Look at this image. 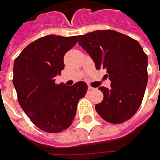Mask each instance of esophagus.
Listing matches in <instances>:
<instances>
[{"mask_svg":"<svg viewBox=\"0 0 160 160\" xmlns=\"http://www.w3.org/2000/svg\"><path fill=\"white\" fill-rule=\"evenodd\" d=\"M93 90H94V88L89 85V86H88V90H87V92H92Z\"/></svg>","mask_w":160,"mask_h":160,"instance_id":"34e87169","label":"esophagus"}]
</instances>
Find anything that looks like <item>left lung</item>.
I'll return each instance as SVG.
<instances>
[{"instance_id":"left-lung-1","label":"left lung","mask_w":160,"mask_h":160,"mask_svg":"<svg viewBox=\"0 0 160 160\" xmlns=\"http://www.w3.org/2000/svg\"><path fill=\"white\" fill-rule=\"evenodd\" d=\"M78 44L91 56L97 69H106L110 88L99 87L103 101L95 105L105 121L122 124L142 104L148 82V57L138 42L114 30L80 35Z\"/></svg>"}]
</instances>
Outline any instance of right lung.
Wrapping results in <instances>:
<instances>
[{
  "label": "right lung",
  "mask_w": 160,
  "mask_h": 160,
  "mask_svg": "<svg viewBox=\"0 0 160 160\" xmlns=\"http://www.w3.org/2000/svg\"><path fill=\"white\" fill-rule=\"evenodd\" d=\"M78 37H41L28 44L14 61L13 84L19 105L33 124L47 132L68 128L79 100L87 92L83 81L72 86L55 83V77L64 69V55Z\"/></svg>",
  "instance_id": "obj_1"
}]
</instances>
